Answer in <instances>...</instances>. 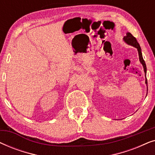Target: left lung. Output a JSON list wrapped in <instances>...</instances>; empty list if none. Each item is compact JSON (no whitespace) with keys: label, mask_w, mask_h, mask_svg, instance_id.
Segmentation results:
<instances>
[{"label":"left lung","mask_w":155,"mask_h":155,"mask_svg":"<svg viewBox=\"0 0 155 155\" xmlns=\"http://www.w3.org/2000/svg\"><path fill=\"white\" fill-rule=\"evenodd\" d=\"M124 41L126 42V44H128V45L133 46L134 47L137 48V51H138V55H139V59L140 63L143 65V68H144V71H145V83L147 85V78H146V73H147V68H146V64L145 61L143 58V54H142V51H141V48L140 46V44H138V42L137 41L135 37H133V36L131 35L130 32H128L126 34V36H125L124 37Z\"/></svg>","instance_id":"left-lung-1"}]
</instances>
